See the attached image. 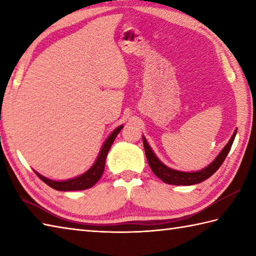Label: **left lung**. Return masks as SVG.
<instances>
[{"instance_id": "8db88e82", "label": "left lung", "mask_w": 256, "mask_h": 256, "mask_svg": "<svg viewBox=\"0 0 256 256\" xmlns=\"http://www.w3.org/2000/svg\"><path fill=\"white\" fill-rule=\"evenodd\" d=\"M236 131L233 133L232 138H230L229 143H228L224 150L220 152V154L216 157V160L211 162L210 165L206 166L204 170L199 172H179L176 170H172V168L167 167L166 165L162 164V162L157 158V156L154 154V152L152 150L150 145L148 144V140H145L143 136V144H144V150L146 154V158H148V165L150 170H153L155 175L162 179V182L170 184H176V186H190V184H199L201 182L206 180L209 177H211L214 174L219 170L222 162H224L226 157L229 154L231 150V146L233 144V140H234Z\"/></svg>"}]
</instances>
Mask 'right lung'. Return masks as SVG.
<instances>
[{"mask_svg":"<svg viewBox=\"0 0 256 256\" xmlns=\"http://www.w3.org/2000/svg\"><path fill=\"white\" fill-rule=\"evenodd\" d=\"M123 125H120L118 128H116L111 133L110 136L106 138L104 144H103L100 153L98 155V158L94 162V164L92 165L90 170H88L84 174H82V175L68 179V180L56 182L42 176L40 174H38L37 172L34 170L35 174L42 179V182L47 184L48 186L56 190H59V192H72V190H84V189L91 188L94 184L98 182V180L101 178L103 172H104L106 160V155L108 153V150L111 148V145L113 144L114 140H116V135L120 133V131H121Z\"/></svg>","mask_w":256,"mask_h":256,"instance_id":"add662e5","label":"right lung"}]
</instances>
